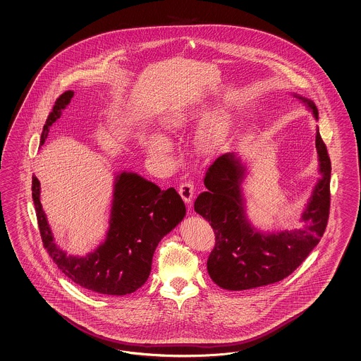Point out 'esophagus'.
<instances>
[{
	"mask_svg": "<svg viewBox=\"0 0 361 361\" xmlns=\"http://www.w3.org/2000/svg\"><path fill=\"white\" fill-rule=\"evenodd\" d=\"M194 192H195V189H194V184L192 181H185L178 186V193L183 197L185 203L192 202Z\"/></svg>",
	"mask_w": 361,
	"mask_h": 361,
	"instance_id": "obj_1",
	"label": "esophagus"
}]
</instances>
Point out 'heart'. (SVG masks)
Wrapping results in <instances>:
<instances>
[{"mask_svg":"<svg viewBox=\"0 0 361 361\" xmlns=\"http://www.w3.org/2000/svg\"><path fill=\"white\" fill-rule=\"evenodd\" d=\"M198 109L186 102H173L166 106L160 115L159 123L168 132H180L198 116ZM228 115L224 112H215L210 116L198 133V145L206 151H212L224 138L228 129ZM142 145L152 155H163L171 149V142L161 133H149L143 137Z\"/></svg>","mask_w":361,"mask_h":361,"instance_id":"heart-1","label":"heart"}]
</instances>
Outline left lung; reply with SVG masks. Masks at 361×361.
Segmentation results:
<instances>
[{
  "label": "left lung",
  "instance_id": "8db88e82",
  "mask_svg": "<svg viewBox=\"0 0 361 361\" xmlns=\"http://www.w3.org/2000/svg\"><path fill=\"white\" fill-rule=\"evenodd\" d=\"M312 109V100L293 95ZM317 181L307 207L301 214V227L279 232H261L246 218L245 200L241 184L246 167L233 152L221 155L212 163L204 176L207 192L200 194L194 212L210 221L215 233V246L207 259V271L219 287L228 290H250L283 281L293 273L324 236L330 210L331 163L318 129Z\"/></svg>",
  "mask_w": 361,
  "mask_h": 361
}]
</instances>
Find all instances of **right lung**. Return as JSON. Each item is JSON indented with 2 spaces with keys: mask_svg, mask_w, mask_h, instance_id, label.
Here are the masks:
<instances>
[{
  "mask_svg": "<svg viewBox=\"0 0 361 361\" xmlns=\"http://www.w3.org/2000/svg\"><path fill=\"white\" fill-rule=\"evenodd\" d=\"M73 91L63 92L54 103L42 133L44 145L49 128L71 103ZM36 218L48 255L69 279L94 293L123 296L132 293L149 278L152 255L159 241L184 219V202L173 188L160 190L133 172L115 177L114 200L106 240L85 257L66 255L53 241L51 226L40 203V183L32 176Z\"/></svg>",
  "mask_w": 361,
  "mask_h": 361,
  "instance_id": "1",
  "label": "right lung"
}]
</instances>
